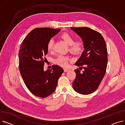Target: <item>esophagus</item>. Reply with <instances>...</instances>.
Instances as JSON below:
<instances>
[{"instance_id":"esophagus-1","label":"esophagus","mask_w":125,"mask_h":125,"mask_svg":"<svg viewBox=\"0 0 125 125\" xmlns=\"http://www.w3.org/2000/svg\"><path fill=\"white\" fill-rule=\"evenodd\" d=\"M64 72H67L68 71H69V69L67 68H64Z\"/></svg>"}]
</instances>
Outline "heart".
<instances>
[{
	"label": "heart",
	"instance_id": "b5f03b06",
	"mask_svg": "<svg viewBox=\"0 0 125 125\" xmlns=\"http://www.w3.org/2000/svg\"><path fill=\"white\" fill-rule=\"evenodd\" d=\"M61 38L69 45V50L72 53L77 54L83 50V42L81 40L74 42V38L71 34L68 33H64L61 35ZM54 41L52 39L48 42L47 44V50L51 52L53 49ZM69 58L65 56H59L55 60V63L60 66L65 67L67 66L69 63Z\"/></svg>",
	"mask_w": 125,
	"mask_h": 125
}]
</instances>
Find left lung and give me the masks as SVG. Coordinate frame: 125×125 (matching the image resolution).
<instances>
[{"label":"left lung","mask_w":125,"mask_h":125,"mask_svg":"<svg viewBox=\"0 0 125 125\" xmlns=\"http://www.w3.org/2000/svg\"><path fill=\"white\" fill-rule=\"evenodd\" d=\"M82 38L84 51L75 63L80 70L75 69L76 77L73 83L77 93L88 95L99 87L105 74L107 64L106 42L101 34L88 27L70 28Z\"/></svg>","instance_id":"1"}]
</instances>
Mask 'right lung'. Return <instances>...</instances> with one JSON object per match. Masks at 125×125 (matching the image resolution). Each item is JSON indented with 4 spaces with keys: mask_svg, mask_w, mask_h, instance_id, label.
I'll list each match as a JSON object with an SVG mask.
<instances>
[{
    "mask_svg": "<svg viewBox=\"0 0 125 125\" xmlns=\"http://www.w3.org/2000/svg\"><path fill=\"white\" fill-rule=\"evenodd\" d=\"M60 31L47 27L34 29L25 38L20 48V72L26 87L38 97H47L53 93L64 72L62 67L56 65L51 70H43L48 42Z\"/></svg>",
    "mask_w": 125,
    "mask_h": 125,
    "instance_id": "1",
    "label": "right lung"
}]
</instances>
